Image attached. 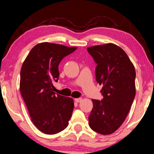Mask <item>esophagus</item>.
Here are the masks:
<instances>
[{"label": "esophagus", "mask_w": 154, "mask_h": 154, "mask_svg": "<svg viewBox=\"0 0 154 154\" xmlns=\"http://www.w3.org/2000/svg\"><path fill=\"white\" fill-rule=\"evenodd\" d=\"M81 100H82V99H81V98H76V99H75V102H76L77 103L81 102Z\"/></svg>", "instance_id": "34e87169"}]
</instances>
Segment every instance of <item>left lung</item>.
<instances>
[{
    "mask_svg": "<svg viewBox=\"0 0 154 154\" xmlns=\"http://www.w3.org/2000/svg\"><path fill=\"white\" fill-rule=\"evenodd\" d=\"M97 67L96 81L103 85L102 100L92 99L88 125L94 131L109 135L125 120L135 96V70L127 54L114 44L87 48Z\"/></svg>",
    "mask_w": 154,
    "mask_h": 154,
    "instance_id": "8db88e82",
    "label": "left lung"
}]
</instances>
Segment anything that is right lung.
<instances>
[{
    "instance_id": "obj_1",
    "label": "right lung",
    "mask_w": 154,
    "mask_h": 154,
    "mask_svg": "<svg viewBox=\"0 0 154 154\" xmlns=\"http://www.w3.org/2000/svg\"><path fill=\"white\" fill-rule=\"evenodd\" d=\"M77 48L42 42L31 50L20 73V91L32 121L41 132L53 135L66 129L73 112L70 97L56 94L61 60Z\"/></svg>"
}]
</instances>
